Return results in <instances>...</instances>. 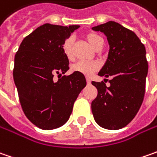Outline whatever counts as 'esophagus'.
Wrapping results in <instances>:
<instances>
[{"instance_id":"34e87169","label":"esophagus","mask_w":157,"mask_h":157,"mask_svg":"<svg viewBox=\"0 0 157 157\" xmlns=\"http://www.w3.org/2000/svg\"><path fill=\"white\" fill-rule=\"evenodd\" d=\"M86 83H87V85H91V79L89 78H86Z\"/></svg>"}]
</instances>
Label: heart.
<instances>
[{
  "label": "heart",
  "mask_w": 157,
  "mask_h": 157,
  "mask_svg": "<svg viewBox=\"0 0 157 157\" xmlns=\"http://www.w3.org/2000/svg\"><path fill=\"white\" fill-rule=\"evenodd\" d=\"M86 38L88 43L91 44V46H93L94 49H96L101 43H103V40L100 36L94 33L87 34L86 36ZM72 44H73L72 38L69 37L64 40L62 44V52L64 55V57L68 60L73 59V57H74ZM99 68H100V64L94 61H78L71 65L72 71L79 72L86 76L92 75L94 71H96Z\"/></svg>",
  "instance_id": "1"
}]
</instances>
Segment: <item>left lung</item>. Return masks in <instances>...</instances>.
Returning a JSON list of instances; mask_svg holds the SVG:
<instances>
[{
  "mask_svg": "<svg viewBox=\"0 0 157 157\" xmlns=\"http://www.w3.org/2000/svg\"><path fill=\"white\" fill-rule=\"evenodd\" d=\"M92 29L105 34L109 44L106 61L98 75L112 77L109 86L103 81L92 82L98 90L92 112L101 128L121 129L135 118L143 101L148 69L145 46L135 32L115 21Z\"/></svg>",
  "mask_w": 157,
  "mask_h": 157,
  "instance_id": "1",
  "label": "left lung"
}]
</instances>
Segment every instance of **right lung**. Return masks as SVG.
<instances>
[{
    "label": "right lung",
    "instance_id": "add662e5",
    "mask_svg": "<svg viewBox=\"0 0 157 157\" xmlns=\"http://www.w3.org/2000/svg\"><path fill=\"white\" fill-rule=\"evenodd\" d=\"M78 28L45 23L22 40L15 54L13 77L21 108L41 129H55L66 123L86 86L79 72L60 78L69 70L62 44ZM55 74L59 75L57 82L54 81Z\"/></svg>",
    "mask_w": 157,
    "mask_h": 157
}]
</instances>
